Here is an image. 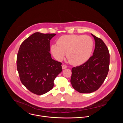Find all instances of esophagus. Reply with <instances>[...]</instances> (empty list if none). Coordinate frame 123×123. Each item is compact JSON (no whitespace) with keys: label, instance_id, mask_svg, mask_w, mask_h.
<instances>
[{"label":"esophagus","instance_id":"esophagus-1","mask_svg":"<svg viewBox=\"0 0 123 123\" xmlns=\"http://www.w3.org/2000/svg\"><path fill=\"white\" fill-rule=\"evenodd\" d=\"M62 69H65L67 68V66L66 65H63L62 66Z\"/></svg>","mask_w":123,"mask_h":123}]
</instances>
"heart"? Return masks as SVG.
<instances>
[{
	"label": "heart",
	"mask_w": 123,
	"mask_h": 123,
	"mask_svg": "<svg viewBox=\"0 0 123 123\" xmlns=\"http://www.w3.org/2000/svg\"><path fill=\"white\" fill-rule=\"evenodd\" d=\"M93 41L89 36L69 34L60 37L57 44L51 45L50 50L55 58L61 61L65 55L72 64L78 65L88 59L92 51Z\"/></svg>",
	"instance_id": "1"
}]
</instances>
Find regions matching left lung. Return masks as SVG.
I'll return each mask as SVG.
<instances>
[{
    "label": "left lung",
    "mask_w": 123,
    "mask_h": 123,
    "mask_svg": "<svg viewBox=\"0 0 123 123\" xmlns=\"http://www.w3.org/2000/svg\"><path fill=\"white\" fill-rule=\"evenodd\" d=\"M91 34L95 42L92 56L83 64L72 69V85L80 93L97 91L106 78L109 70L110 54L107 46L101 39Z\"/></svg>",
    "instance_id": "8db88e82"
}]
</instances>
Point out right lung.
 <instances>
[{
  "label": "right lung",
  "instance_id": "1",
  "mask_svg": "<svg viewBox=\"0 0 123 123\" xmlns=\"http://www.w3.org/2000/svg\"><path fill=\"white\" fill-rule=\"evenodd\" d=\"M55 33L35 32L21 44L16 65L22 84L31 92L44 94L54 87V80L62 71L61 64L52 59L50 40Z\"/></svg>",
  "mask_w": 123,
  "mask_h": 123
}]
</instances>
